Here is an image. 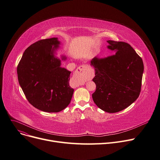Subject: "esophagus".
Wrapping results in <instances>:
<instances>
[{
    "label": "esophagus",
    "mask_w": 160,
    "mask_h": 160,
    "mask_svg": "<svg viewBox=\"0 0 160 160\" xmlns=\"http://www.w3.org/2000/svg\"><path fill=\"white\" fill-rule=\"evenodd\" d=\"M85 75V68L83 66H80L77 69L75 73L74 74L73 77L72 78V80L77 82V86H78L80 83V80L83 78V77Z\"/></svg>",
    "instance_id": "1"
}]
</instances>
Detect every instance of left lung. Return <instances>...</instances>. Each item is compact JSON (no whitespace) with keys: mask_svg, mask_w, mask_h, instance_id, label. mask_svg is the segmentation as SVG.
<instances>
[{"mask_svg":"<svg viewBox=\"0 0 160 160\" xmlns=\"http://www.w3.org/2000/svg\"><path fill=\"white\" fill-rule=\"evenodd\" d=\"M108 42L114 55L97 56L91 61L96 84L92 97L100 109L114 113L129 107L139 97L144 68L142 58L130 44L114 40Z\"/></svg>","mask_w":160,"mask_h":160,"instance_id":"left-lung-1","label":"left lung"}]
</instances>
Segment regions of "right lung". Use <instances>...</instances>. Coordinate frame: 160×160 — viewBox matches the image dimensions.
<instances>
[{
    "label": "right lung",
    "mask_w": 160,
    "mask_h": 160,
    "mask_svg": "<svg viewBox=\"0 0 160 160\" xmlns=\"http://www.w3.org/2000/svg\"><path fill=\"white\" fill-rule=\"evenodd\" d=\"M59 44L57 38L35 42L25 50L17 66L18 82L26 99L48 112L66 108L74 92L69 86L71 72L60 68V60L53 55Z\"/></svg>",
    "instance_id": "right-lung-1"
}]
</instances>
